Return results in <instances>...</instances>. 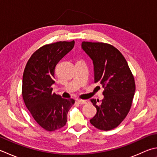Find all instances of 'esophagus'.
<instances>
[{
	"mask_svg": "<svg viewBox=\"0 0 157 157\" xmlns=\"http://www.w3.org/2000/svg\"><path fill=\"white\" fill-rule=\"evenodd\" d=\"M77 102H78L79 104L80 105H84V104H87L89 103L88 101L87 100H77Z\"/></svg>",
	"mask_w": 157,
	"mask_h": 157,
	"instance_id": "1",
	"label": "esophagus"
}]
</instances>
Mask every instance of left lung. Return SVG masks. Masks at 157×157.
Segmentation results:
<instances>
[{"mask_svg":"<svg viewBox=\"0 0 157 157\" xmlns=\"http://www.w3.org/2000/svg\"><path fill=\"white\" fill-rule=\"evenodd\" d=\"M82 48L93 60L94 83L104 88V99H91L97 113L90 123L99 130L117 127L129 112L136 83L127 60L117 48L102 42L83 41Z\"/></svg>","mask_w":157,"mask_h":157,"instance_id":"1","label":"left lung"}]
</instances>
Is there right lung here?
Instances as JSON below:
<instances>
[{
	"label": "right lung",
	"instance_id": "add662e5",
	"mask_svg": "<svg viewBox=\"0 0 157 157\" xmlns=\"http://www.w3.org/2000/svg\"><path fill=\"white\" fill-rule=\"evenodd\" d=\"M75 41H58L36 50L24 69L21 94L24 102L35 121L48 131H54L67 123L73 99H63L52 93L55 67L73 49Z\"/></svg>",
	"mask_w": 157,
	"mask_h": 157
}]
</instances>
